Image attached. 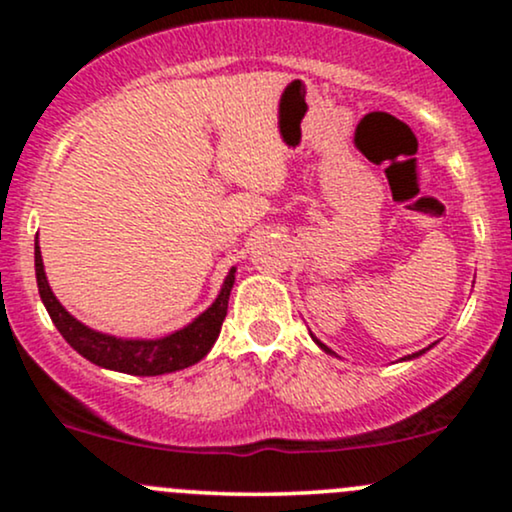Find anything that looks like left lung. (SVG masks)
I'll use <instances>...</instances> for the list:
<instances>
[{"label": "left lung", "mask_w": 512, "mask_h": 512, "mask_svg": "<svg viewBox=\"0 0 512 512\" xmlns=\"http://www.w3.org/2000/svg\"><path fill=\"white\" fill-rule=\"evenodd\" d=\"M310 337H313V334H310ZM313 342H315L317 346H320V349H322V351H325V354H330V356H337V354H334V351L330 349V346H327V344H322V342H320V339H317V337H313ZM431 346H433V344H431ZM431 346H426V349L416 351V354H409V356L399 358V361H411V358H419L421 354H426V351H428V349H431Z\"/></svg>", "instance_id": "1"}]
</instances>
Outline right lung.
Instances as JSON below:
<instances>
[{"mask_svg":"<svg viewBox=\"0 0 512 512\" xmlns=\"http://www.w3.org/2000/svg\"><path fill=\"white\" fill-rule=\"evenodd\" d=\"M35 279H38L40 301L50 313L55 327L67 339V344L74 351H79L86 361L127 375H166L195 366L216 344L228 310V298H231V289L236 284V267H231V272L226 274L219 296L204 313H199L182 330L158 339H122L115 334L91 330L84 322L76 320L50 289L38 243H35Z\"/></svg>","mask_w":512,"mask_h":512,"instance_id":"1","label":"right lung"}]
</instances>
